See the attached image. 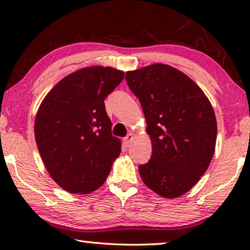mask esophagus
<instances>
[{"instance_id": "34e87169", "label": "esophagus", "mask_w": 250, "mask_h": 250, "mask_svg": "<svg viewBox=\"0 0 250 250\" xmlns=\"http://www.w3.org/2000/svg\"><path fill=\"white\" fill-rule=\"evenodd\" d=\"M133 138H134V135H133V134H128L127 136H126V137L124 138V143H125L126 145L128 146V145L130 144V142L133 141Z\"/></svg>"}]
</instances>
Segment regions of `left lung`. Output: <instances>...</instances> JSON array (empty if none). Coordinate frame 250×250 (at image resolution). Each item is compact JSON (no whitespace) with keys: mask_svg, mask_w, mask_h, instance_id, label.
Wrapping results in <instances>:
<instances>
[{"mask_svg":"<svg viewBox=\"0 0 250 250\" xmlns=\"http://www.w3.org/2000/svg\"><path fill=\"white\" fill-rule=\"evenodd\" d=\"M152 142V157L138 167L145 185L164 198H177L205 174L214 156L217 122L195 82L177 68L152 64L128 71Z\"/></svg>","mask_w":250,"mask_h":250,"instance_id":"left-lung-1","label":"left lung"}]
</instances>
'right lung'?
<instances>
[{
    "instance_id": "right-lung-1",
    "label": "right lung",
    "mask_w": 250,
    "mask_h": 250,
    "mask_svg": "<svg viewBox=\"0 0 250 250\" xmlns=\"http://www.w3.org/2000/svg\"><path fill=\"white\" fill-rule=\"evenodd\" d=\"M124 79L109 66H89L61 80L41 103L34 134L45 168L72 194H89L105 183L122 143L112 136L104 100Z\"/></svg>"
}]
</instances>
